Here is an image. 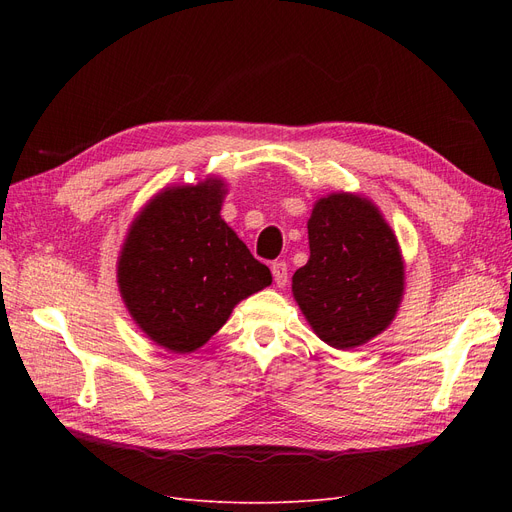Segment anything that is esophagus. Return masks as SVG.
Listing matches in <instances>:
<instances>
[{"label":"esophagus","mask_w":512,"mask_h":512,"mask_svg":"<svg viewBox=\"0 0 512 512\" xmlns=\"http://www.w3.org/2000/svg\"><path fill=\"white\" fill-rule=\"evenodd\" d=\"M271 273H273L275 284L280 286V288H284L288 284V265H286V262H282V260L280 262H273Z\"/></svg>","instance_id":"esophagus-1"}]
</instances>
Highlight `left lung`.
<instances>
[{"label": "left lung", "mask_w": 512, "mask_h": 512, "mask_svg": "<svg viewBox=\"0 0 512 512\" xmlns=\"http://www.w3.org/2000/svg\"><path fill=\"white\" fill-rule=\"evenodd\" d=\"M309 260L292 294L316 335L337 350L389 327L404 292V260L391 226L354 194L320 198L307 222Z\"/></svg>", "instance_id": "obj_1"}]
</instances>
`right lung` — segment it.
<instances>
[{
    "label": "right lung",
    "mask_w": 512,
    "mask_h": 512,
    "mask_svg": "<svg viewBox=\"0 0 512 512\" xmlns=\"http://www.w3.org/2000/svg\"><path fill=\"white\" fill-rule=\"evenodd\" d=\"M222 181L158 194L134 220L119 256V290L153 342L194 352L232 307L271 284V271L222 220Z\"/></svg>",
    "instance_id": "obj_1"
}]
</instances>
